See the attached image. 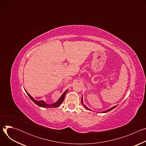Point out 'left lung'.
I'll return each mask as SVG.
<instances>
[{"mask_svg": "<svg viewBox=\"0 0 146 146\" xmlns=\"http://www.w3.org/2000/svg\"><path fill=\"white\" fill-rule=\"evenodd\" d=\"M83 102V101H82V98H81V103H82V105L83 106H84V107L85 108V109H87V110H91L90 109H88L87 107H86L85 105H84V103H83V102ZM115 107H117V106H114V107H113V108H110V109H109V110H106V111H103L102 113H107V112H108V111H109L111 110L112 109H114Z\"/></svg>", "mask_w": 146, "mask_h": 146, "instance_id": "8db88e82", "label": "left lung"}]
</instances>
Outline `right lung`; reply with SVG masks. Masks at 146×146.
<instances>
[{
	"label": "right lung",
	"mask_w": 146,
	"mask_h": 146,
	"mask_svg": "<svg viewBox=\"0 0 146 146\" xmlns=\"http://www.w3.org/2000/svg\"><path fill=\"white\" fill-rule=\"evenodd\" d=\"M68 90H66L65 91V92L61 95V96L60 97V98L58 99V100L55 103H54L53 104H50V105H48V104L46 103L43 100H36L35 99H33V98L32 96H31L27 92V95L29 96V97L31 98V99L35 103L36 105L40 107H42V108H57L59 107L61 103L63 102L64 99H65V96L66 95V92H68Z\"/></svg>",
	"instance_id": "add662e5"
}]
</instances>
